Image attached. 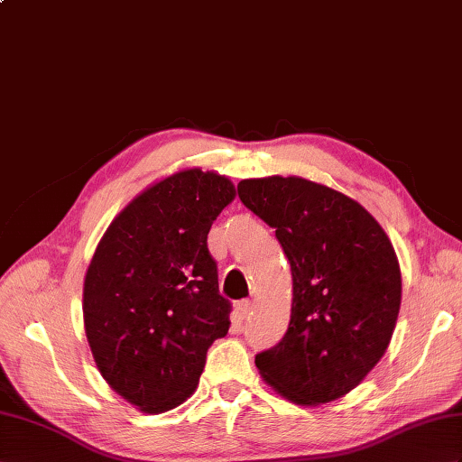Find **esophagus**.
Returning a JSON list of instances; mask_svg holds the SVG:
<instances>
[{
  "label": "esophagus",
  "mask_w": 462,
  "mask_h": 462,
  "mask_svg": "<svg viewBox=\"0 0 462 462\" xmlns=\"http://www.w3.org/2000/svg\"><path fill=\"white\" fill-rule=\"evenodd\" d=\"M251 311H253V301H251V300H241V301L237 303V318H239V319H245L246 316H249Z\"/></svg>",
  "instance_id": "34e87169"
}]
</instances>
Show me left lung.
Listing matches in <instances>:
<instances>
[{
    "label": "left lung",
    "instance_id": "left-lung-1",
    "mask_svg": "<svg viewBox=\"0 0 462 462\" xmlns=\"http://www.w3.org/2000/svg\"><path fill=\"white\" fill-rule=\"evenodd\" d=\"M237 192L276 231L294 288L288 331L254 356L256 368L300 406L345 396L396 328L402 276L390 239L358 201L306 178L241 180Z\"/></svg>",
    "mask_w": 462,
    "mask_h": 462
}]
</instances>
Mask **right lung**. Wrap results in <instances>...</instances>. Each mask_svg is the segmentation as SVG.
<instances>
[{"instance_id": "right-lung-1", "label": "right lung", "mask_w": 462, "mask_h": 462, "mask_svg": "<svg viewBox=\"0 0 462 462\" xmlns=\"http://www.w3.org/2000/svg\"><path fill=\"white\" fill-rule=\"evenodd\" d=\"M235 198L229 178L176 172L111 221L84 280V328L97 370L144 413L186 402L208 348L227 335L208 233Z\"/></svg>"}]
</instances>
